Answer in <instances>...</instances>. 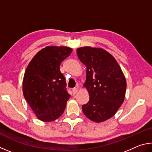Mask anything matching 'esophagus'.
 Returning a JSON list of instances; mask_svg holds the SVG:
<instances>
[{
  "instance_id": "esophagus-1",
  "label": "esophagus",
  "mask_w": 152,
  "mask_h": 152,
  "mask_svg": "<svg viewBox=\"0 0 152 152\" xmlns=\"http://www.w3.org/2000/svg\"><path fill=\"white\" fill-rule=\"evenodd\" d=\"M72 91H73V95H75L78 92V89L77 88H73V89H72Z\"/></svg>"
}]
</instances>
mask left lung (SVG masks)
I'll return each instance as SVG.
<instances>
[{"label": "left lung", "mask_w": 152, "mask_h": 152, "mask_svg": "<svg viewBox=\"0 0 152 152\" xmlns=\"http://www.w3.org/2000/svg\"><path fill=\"white\" fill-rule=\"evenodd\" d=\"M77 56L87 68L83 86L89 101L82 110L87 118L96 123L115 115L123 103L126 80L115 58L102 48L83 47L77 49Z\"/></svg>", "instance_id": "1"}]
</instances>
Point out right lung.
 Returning <instances> with one entry per match:
<instances>
[{
  "instance_id": "obj_1",
  "label": "right lung",
  "mask_w": 152,
  "mask_h": 152,
  "mask_svg": "<svg viewBox=\"0 0 152 152\" xmlns=\"http://www.w3.org/2000/svg\"><path fill=\"white\" fill-rule=\"evenodd\" d=\"M72 50L67 47H46L34 56L26 69L23 95L41 121H55L65 111L70 95L59 66Z\"/></svg>"
}]
</instances>
